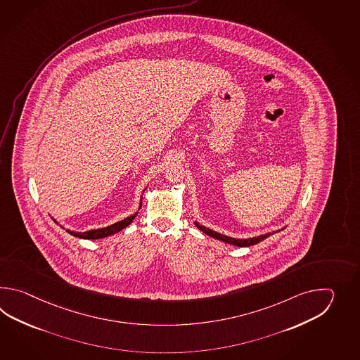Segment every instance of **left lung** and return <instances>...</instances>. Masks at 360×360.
Instances as JSON below:
<instances>
[{
    "label": "left lung",
    "mask_w": 360,
    "mask_h": 360,
    "mask_svg": "<svg viewBox=\"0 0 360 360\" xmlns=\"http://www.w3.org/2000/svg\"><path fill=\"white\" fill-rule=\"evenodd\" d=\"M194 224H195V226H197L199 230H202L203 233H206L207 236L214 238V239H219V240H222V242H225V243H229V245H238V247H248V245H257V243H260L261 240L266 239V238L270 236V233H268V234L259 236V237L237 239V238H230L228 237V236L220 234V233H217V231H214V230L208 229L206 226L200 225L199 222L195 221ZM278 231H279V230H278ZM273 234H274V231H273Z\"/></svg>",
    "instance_id": "1"
}]
</instances>
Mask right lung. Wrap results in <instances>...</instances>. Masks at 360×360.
<instances>
[{
    "instance_id": "obj_1",
    "label": "right lung",
    "mask_w": 360,
    "mask_h": 360,
    "mask_svg": "<svg viewBox=\"0 0 360 360\" xmlns=\"http://www.w3.org/2000/svg\"><path fill=\"white\" fill-rule=\"evenodd\" d=\"M136 214H131L129 217L123 219L121 221L115 222L113 225H109L107 228H100V229L89 230V231H84V233H77V231H72V230L67 229L70 236L77 238H82V239H100V238H105L108 236L115 234L118 231L124 229L126 226H129L132 220L136 217Z\"/></svg>"
}]
</instances>
